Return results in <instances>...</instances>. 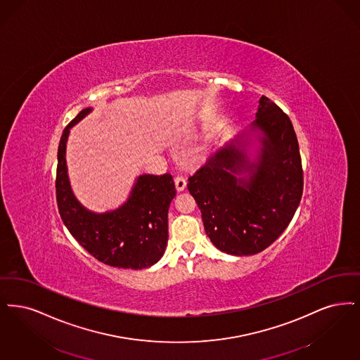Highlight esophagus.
Masks as SVG:
<instances>
[{
  "label": "esophagus",
  "mask_w": 360,
  "mask_h": 360,
  "mask_svg": "<svg viewBox=\"0 0 360 360\" xmlns=\"http://www.w3.org/2000/svg\"><path fill=\"white\" fill-rule=\"evenodd\" d=\"M174 186H176L177 191H184V188L187 187V180H186V177L181 176V174H177V176L174 177Z\"/></svg>",
  "instance_id": "1"
}]
</instances>
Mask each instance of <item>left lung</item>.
Listing matches in <instances>:
<instances>
[{
    "label": "left lung",
    "mask_w": 360,
    "mask_h": 360,
    "mask_svg": "<svg viewBox=\"0 0 360 360\" xmlns=\"http://www.w3.org/2000/svg\"><path fill=\"white\" fill-rule=\"evenodd\" d=\"M262 137L257 162L230 145L210 157L188 179V191L202 212L205 234L231 255L269 248L293 218L302 196L304 172L290 118L262 95L252 130ZM248 170L249 179L235 172Z\"/></svg>",
    "instance_id": "8db88e82"
}]
</instances>
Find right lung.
<instances>
[{
	"label": "right lung",
	"instance_id": "obj_1",
	"mask_svg": "<svg viewBox=\"0 0 360 360\" xmlns=\"http://www.w3.org/2000/svg\"><path fill=\"white\" fill-rule=\"evenodd\" d=\"M91 111L83 109L65 126L58 149L56 202L63 223L98 261L122 269H145L162 257L168 240V208L176 189L172 174H141L122 207L106 214L87 211L75 199L65 165L70 129Z\"/></svg>",
	"mask_w": 360,
	"mask_h": 360
}]
</instances>
